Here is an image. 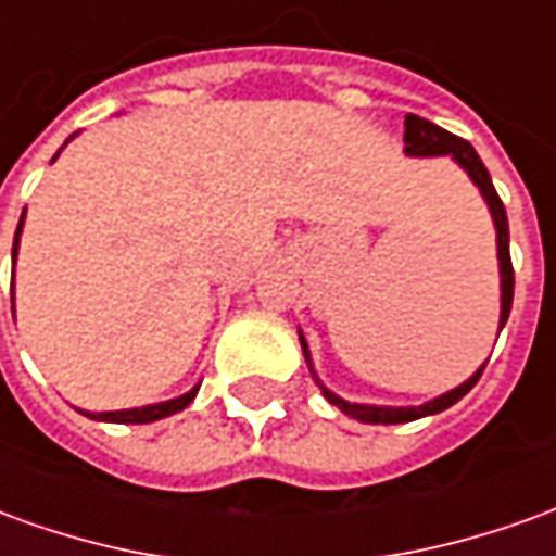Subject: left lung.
Here are the masks:
<instances>
[{
    "label": "left lung",
    "instance_id": "left-lung-1",
    "mask_svg": "<svg viewBox=\"0 0 556 556\" xmlns=\"http://www.w3.org/2000/svg\"><path fill=\"white\" fill-rule=\"evenodd\" d=\"M405 151L414 154V157H434V154H453V160L462 166V169L473 178L482 195H485V202L491 207V217H494V229H497V258H501V330L506 325V318H509V309H513V294H515V270H513V258H509V223H506V207H503L501 195L494 190V184H491V175L485 169V163L479 160V154L473 151V146L467 142V139L455 137L450 130H443V127L431 125L426 118H419V115L408 113L405 115ZM303 354H306V363H309V349H306V339L301 337ZM309 369H313V363H309ZM485 366H479V372L473 378H467L465 384L455 387L450 393H443L441 399H434L429 405H419V408H375V405H354V402H345V399L333 396L330 390H327L321 381V393L330 405H337L342 414H349V417L361 419V422H375V426H390V422H410V419L419 417H429V414H438V410H446L450 405H455L458 399L465 396L470 387L477 384L479 375H482Z\"/></svg>",
    "mask_w": 556,
    "mask_h": 556
}]
</instances>
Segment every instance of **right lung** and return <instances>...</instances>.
<instances>
[{
	"instance_id": "add662e5",
	"label": "right lung",
	"mask_w": 556,
	"mask_h": 556,
	"mask_svg": "<svg viewBox=\"0 0 556 556\" xmlns=\"http://www.w3.org/2000/svg\"><path fill=\"white\" fill-rule=\"evenodd\" d=\"M67 142H71V139H65V146H67ZM65 146H62V148H65ZM62 148H59V151H62ZM59 151H55V157H59ZM23 214H26V211H23ZM20 226H23V217H20ZM20 226H17V235H14V250H11V255H14V258H17ZM11 309H14V303H11ZM195 390H199V387H193V390H190V393H184V396L169 399V402H160V405H148V408L110 410V414H86V417L103 419V422H154V419H163V417H169V414H178V410L187 408V405L193 402Z\"/></svg>"
}]
</instances>
